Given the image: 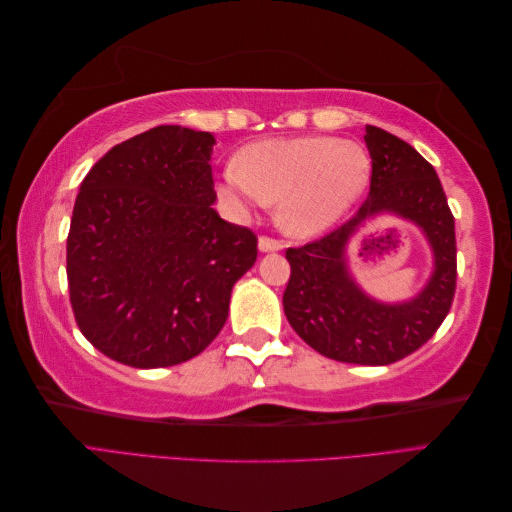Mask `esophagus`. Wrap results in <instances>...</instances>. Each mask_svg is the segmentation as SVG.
<instances>
[{
  "instance_id": "34e87169",
  "label": "esophagus",
  "mask_w": 512,
  "mask_h": 512,
  "mask_svg": "<svg viewBox=\"0 0 512 512\" xmlns=\"http://www.w3.org/2000/svg\"><path fill=\"white\" fill-rule=\"evenodd\" d=\"M282 247H284V245H282L280 241H275V239H269V237H260V239H258V250H260L262 254L280 252Z\"/></svg>"
}]
</instances>
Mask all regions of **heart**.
<instances>
[{"label":"heart","instance_id":"heart-1","mask_svg":"<svg viewBox=\"0 0 512 512\" xmlns=\"http://www.w3.org/2000/svg\"><path fill=\"white\" fill-rule=\"evenodd\" d=\"M367 151L331 136L269 138L247 147L239 166L224 175V190L250 205L277 204V220L290 235L329 230L361 198L369 181Z\"/></svg>","mask_w":512,"mask_h":512}]
</instances>
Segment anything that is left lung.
I'll use <instances>...</instances> for the list:
<instances>
[{
  "mask_svg": "<svg viewBox=\"0 0 512 512\" xmlns=\"http://www.w3.org/2000/svg\"><path fill=\"white\" fill-rule=\"evenodd\" d=\"M369 196L354 218L320 241L290 247L284 314L305 344L333 361L389 365L438 331L455 297V220L433 166L414 147L376 126L365 128ZM389 214L422 230L432 273L414 298L382 302L355 282L347 250L365 223Z\"/></svg>",
  "mask_w": 512,
  "mask_h": 512,
  "instance_id": "obj_1",
  "label": "left lung"
}]
</instances>
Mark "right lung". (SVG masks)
I'll return each instance as SVG.
<instances>
[{"mask_svg": "<svg viewBox=\"0 0 512 512\" xmlns=\"http://www.w3.org/2000/svg\"><path fill=\"white\" fill-rule=\"evenodd\" d=\"M215 138L181 126L136 134L83 179L68 235L70 303L108 359L156 369L203 352L254 267L256 237L213 209Z\"/></svg>", "mask_w": 512, "mask_h": 512, "instance_id": "right-lung-1", "label": "right lung"}]
</instances>
